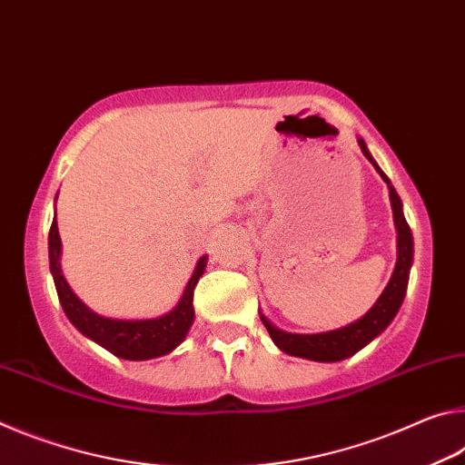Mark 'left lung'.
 <instances>
[{
    "label": "left lung",
    "mask_w": 465,
    "mask_h": 465,
    "mask_svg": "<svg viewBox=\"0 0 465 465\" xmlns=\"http://www.w3.org/2000/svg\"><path fill=\"white\" fill-rule=\"evenodd\" d=\"M359 146L362 150V154L369 158V163L375 166V171L381 174V179L387 183V187H390L393 223H395V231H398V262H395L390 282H387V286L383 288V292L375 301V304H372V307L361 319H356V322L348 323L344 327H338V330L322 331V333H291V331L280 330V327L273 325L270 319L262 313V322L265 325V330H268L270 338L273 340V344L282 350V352L291 356H299V359H307L315 362H338V361L350 359V356L359 352V350L371 344L372 340L381 336V333L387 330V325L393 322V317L398 315V311L406 296L410 268H412V262H414L412 231H410V226L406 223L404 205H401L400 195L393 189L391 181L387 179V174L381 169H379V164L375 163V158L371 156L367 143H364L362 138H359Z\"/></svg>",
    "instance_id": "1"
}]
</instances>
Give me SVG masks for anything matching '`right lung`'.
<instances>
[{
  "label": "right lung",
  "instance_id": "obj_1",
  "mask_svg": "<svg viewBox=\"0 0 465 465\" xmlns=\"http://www.w3.org/2000/svg\"><path fill=\"white\" fill-rule=\"evenodd\" d=\"M205 263H208V255H202L181 299L169 313L152 319H113L94 313L75 296L72 286L64 278V272H61V237L57 231V218H53L49 231V265L59 302L67 319L84 336L125 361L158 359V356L173 352L187 338L195 319L193 291L203 276Z\"/></svg>",
  "mask_w": 465,
  "mask_h": 465
}]
</instances>
